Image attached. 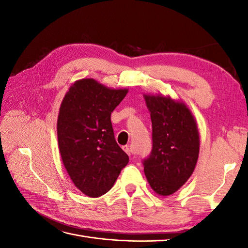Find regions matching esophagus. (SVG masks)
<instances>
[{
    "mask_svg": "<svg viewBox=\"0 0 248 248\" xmlns=\"http://www.w3.org/2000/svg\"><path fill=\"white\" fill-rule=\"evenodd\" d=\"M122 149L124 150V151L128 154V155H131V154H133V151H132V149L128 146V145H126V146H123L122 147Z\"/></svg>",
    "mask_w": 248,
    "mask_h": 248,
    "instance_id": "obj_1",
    "label": "esophagus"
}]
</instances>
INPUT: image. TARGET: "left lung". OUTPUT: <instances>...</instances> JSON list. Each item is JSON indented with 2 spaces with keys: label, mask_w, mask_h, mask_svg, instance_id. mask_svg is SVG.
Segmentation results:
<instances>
[{
  "label": "left lung",
  "mask_w": 248,
  "mask_h": 248,
  "mask_svg": "<svg viewBox=\"0 0 248 248\" xmlns=\"http://www.w3.org/2000/svg\"><path fill=\"white\" fill-rule=\"evenodd\" d=\"M152 121V151L145 175L159 196H170L190 178L200 152L196 119L183 102L170 96L144 95Z\"/></svg>",
  "instance_id": "1"
}]
</instances>
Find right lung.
Listing matches in <instances>:
<instances>
[{
  "label": "right lung",
  "mask_w": 248,
  "mask_h": 248,
  "mask_svg": "<svg viewBox=\"0 0 248 248\" xmlns=\"http://www.w3.org/2000/svg\"><path fill=\"white\" fill-rule=\"evenodd\" d=\"M127 92L82 78L70 86L60 107L57 133L62 161L73 184L90 198L107 193L129 161L110 122Z\"/></svg>",
  "instance_id": "1"
}]
</instances>
